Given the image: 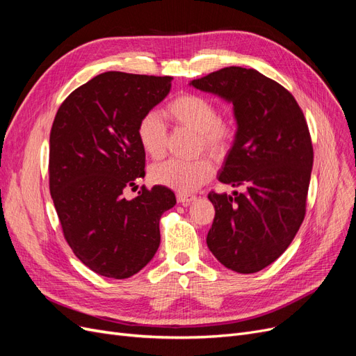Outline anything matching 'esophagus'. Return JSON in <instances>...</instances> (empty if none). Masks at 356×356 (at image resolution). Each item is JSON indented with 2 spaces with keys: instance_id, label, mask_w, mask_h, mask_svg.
Masks as SVG:
<instances>
[{
  "instance_id": "esophagus-1",
  "label": "esophagus",
  "mask_w": 356,
  "mask_h": 356,
  "mask_svg": "<svg viewBox=\"0 0 356 356\" xmlns=\"http://www.w3.org/2000/svg\"><path fill=\"white\" fill-rule=\"evenodd\" d=\"M177 200H178L179 203H182V204H187V203H190V202H193V200H196V196H193V195H184V193H178V195H177Z\"/></svg>"
}]
</instances>
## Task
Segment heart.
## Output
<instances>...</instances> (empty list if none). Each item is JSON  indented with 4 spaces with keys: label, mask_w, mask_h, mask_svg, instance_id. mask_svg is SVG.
Here are the masks:
<instances>
[{
    "label": "heart",
    "mask_w": 356,
    "mask_h": 356,
    "mask_svg": "<svg viewBox=\"0 0 356 356\" xmlns=\"http://www.w3.org/2000/svg\"><path fill=\"white\" fill-rule=\"evenodd\" d=\"M165 114L172 122L184 126L197 134V147L211 154L221 157L232 147L236 131L230 122L218 117L215 105L200 95L181 93L165 108ZM136 138L143 152L152 159L165 154L166 126L157 113L144 114L136 126ZM213 175V165L208 157L195 160L169 159L149 169V178L160 186L178 193L196 191Z\"/></svg>",
    "instance_id": "heart-1"
}]
</instances>
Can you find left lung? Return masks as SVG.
<instances>
[{
	"label": "left lung",
	"mask_w": 356,
	"mask_h": 356,
	"mask_svg": "<svg viewBox=\"0 0 356 356\" xmlns=\"http://www.w3.org/2000/svg\"><path fill=\"white\" fill-rule=\"evenodd\" d=\"M190 84L232 102L238 123L218 179L245 191L208 195V248L233 272H260L285 252L306 215L314 147L305 114L284 86L252 68L227 67Z\"/></svg>",
	"instance_id": "obj_1"
}]
</instances>
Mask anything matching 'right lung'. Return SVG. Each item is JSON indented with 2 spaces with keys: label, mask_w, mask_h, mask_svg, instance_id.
I'll return each instance as SVG.
<instances>
[{
  "label": "right lung",
  "mask_w": 356,
  "mask_h": 356,
  "mask_svg": "<svg viewBox=\"0 0 356 356\" xmlns=\"http://www.w3.org/2000/svg\"><path fill=\"white\" fill-rule=\"evenodd\" d=\"M172 77L108 71L63 101L50 131L49 186L63 238L79 260L105 277L126 279L160 245L161 213L177 203L165 186L126 187L145 175L136 126L166 98Z\"/></svg>",
  "instance_id": "obj_1"
}]
</instances>
